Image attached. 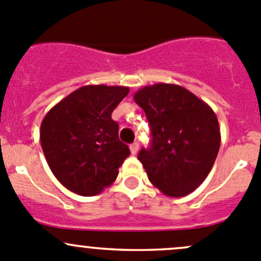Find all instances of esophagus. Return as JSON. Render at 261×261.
Masks as SVG:
<instances>
[{
    "label": "esophagus",
    "mask_w": 261,
    "mask_h": 261,
    "mask_svg": "<svg viewBox=\"0 0 261 261\" xmlns=\"http://www.w3.org/2000/svg\"><path fill=\"white\" fill-rule=\"evenodd\" d=\"M129 148H130L132 154H137V152H138V148H139L138 143H137V142H134V143H132V144H130Z\"/></svg>",
    "instance_id": "esophagus-1"
}]
</instances>
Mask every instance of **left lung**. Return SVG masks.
I'll list each match as a JSON object with an SVG mask.
<instances>
[{"mask_svg": "<svg viewBox=\"0 0 261 261\" xmlns=\"http://www.w3.org/2000/svg\"><path fill=\"white\" fill-rule=\"evenodd\" d=\"M133 99L151 127V146L138 153L149 181L167 197L194 192L212 170L221 144L212 108L172 84L144 86Z\"/></svg>", "mask_w": 261, "mask_h": 261, "instance_id": "8db88e82", "label": "left lung"}]
</instances>
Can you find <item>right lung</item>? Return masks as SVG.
<instances>
[{
  "instance_id": "1",
  "label": "right lung",
  "mask_w": 261,
  "mask_h": 261,
  "mask_svg": "<svg viewBox=\"0 0 261 261\" xmlns=\"http://www.w3.org/2000/svg\"><path fill=\"white\" fill-rule=\"evenodd\" d=\"M129 87L87 85L54 105L40 125L46 162L63 187L92 197L110 187L130 154L112 113Z\"/></svg>"
}]
</instances>
